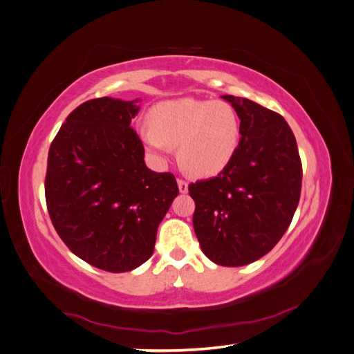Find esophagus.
Listing matches in <instances>:
<instances>
[{
  "mask_svg": "<svg viewBox=\"0 0 354 354\" xmlns=\"http://www.w3.org/2000/svg\"><path fill=\"white\" fill-rule=\"evenodd\" d=\"M177 185H178V191H180V192H182V194H186V192H187L189 186H187V182H185V180L178 178V180H177Z\"/></svg>",
  "mask_w": 354,
  "mask_h": 354,
  "instance_id": "1",
  "label": "esophagus"
}]
</instances>
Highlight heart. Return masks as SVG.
Listing matches in <instances>:
<instances>
[{"mask_svg":"<svg viewBox=\"0 0 354 354\" xmlns=\"http://www.w3.org/2000/svg\"><path fill=\"white\" fill-rule=\"evenodd\" d=\"M150 126L136 133L156 160L178 145L182 167L198 177H210L225 168L240 141V122L227 102L183 97L167 100L149 114Z\"/></svg>","mask_w":354,"mask_h":354,"instance_id":"1","label":"heart"}]
</instances>
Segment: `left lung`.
Here are the masks:
<instances>
[{
	"label": "left lung",
	"instance_id": "left-lung-1",
	"mask_svg": "<svg viewBox=\"0 0 354 354\" xmlns=\"http://www.w3.org/2000/svg\"><path fill=\"white\" fill-rule=\"evenodd\" d=\"M240 120L234 156L216 177L189 185L194 230L214 264L239 267L272 251L290 227L301 189L296 138L282 115L258 103L222 96Z\"/></svg>",
	"mask_w": 354,
	"mask_h": 354
}]
</instances>
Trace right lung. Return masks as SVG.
I'll return each mask as SVG.
<instances>
[{
  "instance_id": "add662e5",
  "label": "right lung",
  "mask_w": 354,
  "mask_h": 354,
  "mask_svg": "<svg viewBox=\"0 0 354 354\" xmlns=\"http://www.w3.org/2000/svg\"><path fill=\"white\" fill-rule=\"evenodd\" d=\"M138 102L82 103L48 154L45 194L58 236L81 260L112 273L131 272L153 255L159 223L178 195L174 176L145 165L131 127Z\"/></svg>"
}]
</instances>
